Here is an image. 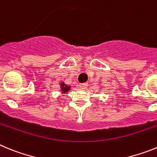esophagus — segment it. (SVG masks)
<instances>
[{"mask_svg":"<svg viewBox=\"0 0 157 157\" xmlns=\"http://www.w3.org/2000/svg\"><path fill=\"white\" fill-rule=\"evenodd\" d=\"M79 86L80 88L82 89H86L87 86H88V84H87V83H81V84L79 85Z\"/></svg>","mask_w":157,"mask_h":157,"instance_id":"esophagus-1","label":"esophagus"}]
</instances>
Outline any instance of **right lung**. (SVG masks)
<instances>
[{
    "label": "right lung",
    "instance_id": "1",
    "mask_svg": "<svg viewBox=\"0 0 157 157\" xmlns=\"http://www.w3.org/2000/svg\"><path fill=\"white\" fill-rule=\"evenodd\" d=\"M60 88H61V91L63 94H65V93L68 92L71 89V86H67L65 85L64 82H62L60 84Z\"/></svg>",
    "mask_w": 157,
    "mask_h": 157
}]
</instances>
